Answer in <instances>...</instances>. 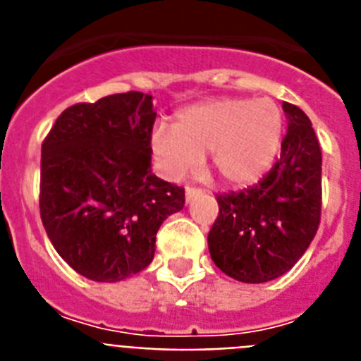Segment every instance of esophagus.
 Returning <instances> with one entry per match:
<instances>
[{
  "label": "esophagus",
  "instance_id": "obj_1",
  "mask_svg": "<svg viewBox=\"0 0 361 361\" xmlns=\"http://www.w3.org/2000/svg\"><path fill=\"white\" fill-rule=\"evenodd\" d=\"M202 195V190H197V188H186V202H191L193 199Z\"/></svg>",
  "mask_w": 361,
  "mask_h": 361
}]
</instances>
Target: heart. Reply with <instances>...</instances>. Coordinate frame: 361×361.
<instances>
[{"label":"heart","mask_w":361,"mask_h":361,"mask_svg":"<svg viewBox=\"0 0 361 361\" xmlns=\"http://www.w3.org/2000/svg\"><path fill=\"white\" fill-rule=\"evenodd\" d=\"M283 139V114L269 97H220L180 110L175 124L157 123L149 149L164 177L195 171L209 153L224 183L247 186L269 170Z\"/></svg>","instance_id":"heart-1"}]
</instances>
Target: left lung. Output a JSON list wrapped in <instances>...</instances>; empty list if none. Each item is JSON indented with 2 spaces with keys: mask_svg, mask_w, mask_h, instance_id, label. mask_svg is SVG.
Masks as SVG:
<instances>
[{
  "mask_svg": "<svg viewBox=\"0 0 361 361\" xmlns=\"http://www.w3.org/2000/svg\"><path fill=\"white\" fill-rule=\"evenodd\" d=\"M288 133L280 161L255 186L216 195L219 216L208 235L222 273L262 283L288 273L317 235L322 209V149L311 121L282 104Z\"/></svg>",
  "mask_w": 361,
  "mask_h": 361,
  "instance_id": "8db88e82",
  "label": "left lung"
}]
</instances>
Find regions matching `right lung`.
Masks as SVG:
<instances>
[{
	"label": "right lung",
	"mask_w": 361,
	"mask_h": 361,
	"mask_svg": "<svg viewBox=\"0 0 361 361\" xmlns=\"http://www.w3.org/2000/svg\"><path fill=\"white\" fill-rule=\"evenodd\" d=\"M152 95L66 108L41 146V220L79 275L119 282L152 264L155 235L184 208V188L152 173Z\"/></svg>",
	"instance_id": "add662e5"
}]
</instances>
